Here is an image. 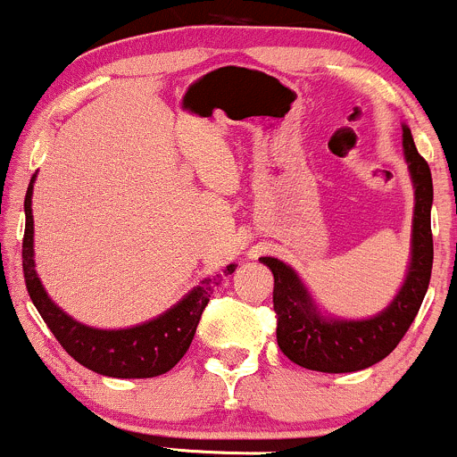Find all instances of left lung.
<instances>
[{"label": "left lung", "instance_id": "1", "mask_svg": "<svg viewBox=\"0 0 457 457\" xmlns=\"http://www.w3.org/2000/svg\"><path fill=\"white\" fill-rule=\"evenodd\" d=\"M403 154L414 182L412 262L395 302L367 320L323 319L293 269L278 258H260L273 270V310L278 317V345L299 367L320 373H351L378 364L410 329L432 278V202L434 184L428 160L416 152L403 128Z\"/></svg>", "mask_w": 457, "mask_h": 457}]
</instances>
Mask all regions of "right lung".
<instances>
[{"label": "right lung", "instance_id": "1", "mask_svg": "<svg viewBox=\"0 0 457 457\" xmlns=\"http://www.w3.org/2000/svg\"><path fill=\"white\" fill-rule=\"evenodd\" d=\"M32 184L25 193V234H23V278L32 303L37 305L47 328L56 336L62 349L82 367L108 378H155L187 353L199 319L210 302L217 279H204L171 310L149 323L128 329H95L64 314L45 293L41 279L34 270V220H32ZM237 264H229L225 275L234 273Z\"/></svg>", "mask_w": 457, "mask_h": 457}]
</instances>
